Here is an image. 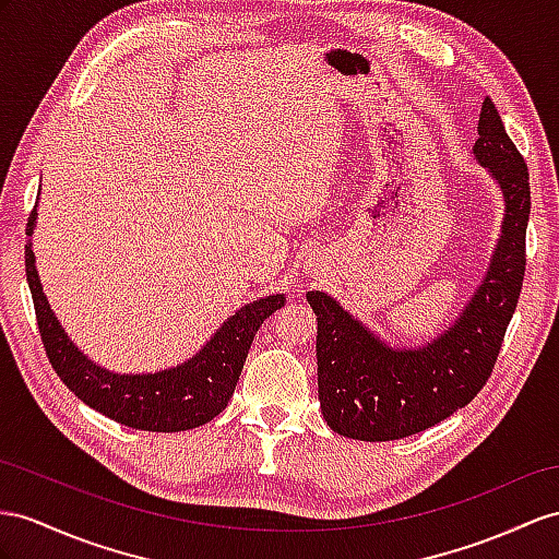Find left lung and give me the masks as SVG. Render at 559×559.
<instances>
[{
  "label": "left lung",
  "mask_w": 559,
  "mask_h": 559,
  "mask_svg": "<svg viewBox=\"0 0 559 559\" xmlns=\"http://www.w3.org/2000/svg\"><path fill=\"white\" fill-rule=\"evenodd\" d=\"M475 160L503 193L500 236L475 295L447 331L423 347H392L342 309L335 297L307 293L319 321V402L333 432L361 441L404 439L467 406L491 376L524 281V238L532 191L524 157L484 98Z\"/></svg>",
  "instance_id": "1"
}]
</instances>
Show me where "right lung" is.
I'll return each instance as SVG.
<instances>
[{
  "instance_id": "1",
  "label": "right lung",
  "mask_w": 559,
  "mask_h": 559,
  "mask_svg": "<svg viewBox=\"0 0 559 559\" xmlns=\"http://www.w3.org/2000/svg\"><path fill=\"white\" fill-rule=\"evenodd\" d=\"M35 224L37 205L27 219V236H33ZM25 276L49 364L66 388L110 420L146 432H183L219 416L234 396L254 333L285 305L283 293L254 299L228 317L191 359L157 373L134 376L98 366L68 337L41 290L31 240L25 246Z\"/></svg>"
}]
</instances>
